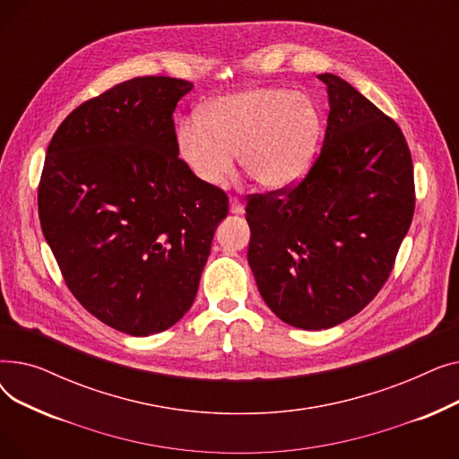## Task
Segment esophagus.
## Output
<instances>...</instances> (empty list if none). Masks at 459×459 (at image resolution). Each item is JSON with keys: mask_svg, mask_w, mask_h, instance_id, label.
Instances as JSON below:
<instances>
[{"mask_svg": "<svg viewBox=\"0 0 459 459\" xmlns=\"http://www.w3.org/2000/svg\"><path fill=\"white\" fill-rule=\"evenodd\" d=\"M229 210H230V213H244V204L239 203L238 199H230V203H229Z\"/></svg>", "mask_w": 459, "mask_h": 459, "instance_id": "obj_1", "label": "esophagus"}]
</instances>
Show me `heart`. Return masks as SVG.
Returning a JSON list of instances; mask_svg holds the SVG:
<instances>
[{
    "label": "heart",
    "mask_w": 459,
    "mask_h": 459,
    "mask_svg": "<svg viewBox=\"0 0 459 459\" xmlns=\"http://www.w3.org/2000/svg\"><path fill=\"white\" fill-rule=\"evenodd\" d=\"M324 117L307 94L258 87L221 96L178 128V152L203 184L217 187L244 171L268 191L299 184L318 156Z\"/></svg>",
    "instance_id": "obj_1"
}]
</instances>
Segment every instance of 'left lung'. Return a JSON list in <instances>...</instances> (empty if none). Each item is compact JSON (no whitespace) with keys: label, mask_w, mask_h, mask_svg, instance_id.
I'll use <instances>...</instances> for the list:
<instances>
[{"label":"left lung","mask_w":459,"mask_h":459,"mask_svg":"<svg viewBox=\"0 0 459 459\" xmlns=\"http://www.w3.org/2000/svg\"><path fill=\"white\" fill-rule=\"evenodd\" d=\"M324 147L290 191L249 195L247 262L288 325L320 331L363 310L387 281L415 210L413 161L393 118L342 78L320 74Z\"/></svg>","instance_id":"8db88e82"}]
</instances>
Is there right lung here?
<instances>
[{
	"instance_id": "add662e5",
	"label": "right lung",
	"mask_w": 459,
	"mask_h": 459,
	"mask_svg": "<svg viewBox=\"0 0 459 459\" xmlns=\"http://www.w3.org/2000/svg\"><path fill=\"white\" fill-rule=\"evenodd\" d=\"M193 83L144 76L72 111L48 147L39 217L65 282L106 325L149 336L195 301L220 187L178 158L173 111Z\"/></svg>"
}]
</instances>
